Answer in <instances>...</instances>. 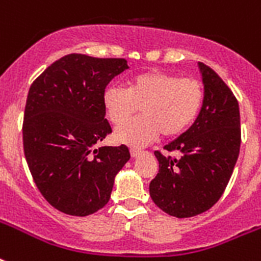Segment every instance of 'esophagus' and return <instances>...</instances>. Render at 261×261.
<instances>
[{
    "label": "esophagus",
    "instance_id": "1",
    "mask_svg": "<svg viewBox=\"0 0 261 261\" xmlns=\"http://www.w3.org/2000/svg\"><path fill=\"white\" fill-rule=\"evenodd\" d=\"M130 153H131V157H133V159H137V157H139V155L142 154L143 151L138 150V149H131Z\"/></svg>",
    "mask_w": 261,
    "mask_h": 261
}]
</instances>
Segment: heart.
Listing matches in <instances>:
<instances>
[{
	"mask_svg": "<svg viewBox=\"0 0 261 261\" xmlns=\"http://www.w3.org/2000/svg\"><path fill=\"white\" fill-rule=\"evenodd\" d=\"M204 100L203 85L195 79H181L164 71H146L134 75L127 89L107 88L102 107L114 124H121L136 112L142 117L119 126L115 141L142 147L160 135L176 137L198 118Z\"/></svg>",
	"mask_w": 261,
	"mask_h": 261,
	"instance_id": "obj_1",
	"label": "heart"
}]
</instances>
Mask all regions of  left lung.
Here are the masks:
<instances>
[{"mask_svg":"<svg viewBox=\"0 0 261 261\" xmlns=\"http://www.w3.org/2000/svg\"><path fill=\"white\" fill-rule=\"evenodd\" d=\"M198 65L204 85L202 110L186 133L164 147L178 151V159L154 151L160 171L149 186L153 202L177 218L202 214L218 202L241 143L237 98L211 67Z\"/></svg>","mask_w":261,"mask_h":261,"instance_id":"8db88e82","label":"left lung"}]
</instances>
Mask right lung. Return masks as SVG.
<instances>
[{"instance_id": "right-lung-1", "label": "right lung", "mask_w": 261, "mask_h": 261, "mask_svg": "<svg viewBox=\"0 0 261 261\" xmlns=\"http://www.w3.org/2000/svg\"><path fill=\"white\" fill-rule=\"evenodd\" d=\"M126 59L69 54L47 67L27 97L22 143L36 187L57 210L87 217L106 206L128 147L101 146L112 133L102 107L110 81Z\"/></svg>"}]
</instances>
